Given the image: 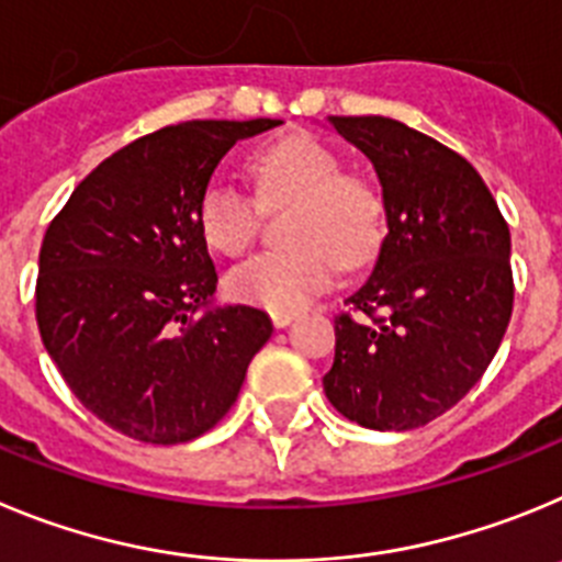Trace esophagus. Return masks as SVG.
Segmentation results:
<instances>
[{
	"instance_id": "34e87169",
	"label": "esophagus",
	"mask_w": 562,
	"mask_h": 562,
	"mask_svg": "<svg viewBox=\"0 0 562 562\" xmlns=\"http://www.w3.org/2000/svg\"><path fill=\"white\" fill-rule=\"evenodd\" d=\"M271 322H274V327H288L293 322V313L291 311H271Z\"/></svg>"
}]
</instances>
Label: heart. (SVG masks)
I'll return each instance as SVG.
<instances>
[{
  "instance_id": "obj_1",
  "label": "heart",
  "mask_w": 562,
  "mask_h": 562,
  "mask_svg": "<svg viewBox=\"0 0 562 562\" xmlns=\"http://www.w3.org/2000/svg\"><path fill=\"white\" fill-rule=\"evenodd\" d=\"M251 179L262 204L291 199L288 249L262 251L226 277L237 302L266 311H300L333 285L338 262L358 269L375 257L386 232L383 195L358 173H344L330 145L293 134L255 150ZM199 229L221 255H244L257 235V201L229 181H215L199 199Z\"/></svg>"
}]
</instances>
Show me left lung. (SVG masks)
<instances>
[{
  "mask_svg": "<svg viewBox=\"0 0 562 562\" xmlns=\"http://www.w3.org/2000/svg\"><path fill=\"white\" fill-rule=\"evenodd\" d=\"M327 123L372 161L389 232L336 316L322 383L358 426L408 431L457 406L502 344L515 293L509 226L457 150L389 117Z\"/></svg>",
  "mask_w": 562,
  "mask_h": 562,
  "instance_id": "obj_1",
  "label": "left lung"
}]
</instances>
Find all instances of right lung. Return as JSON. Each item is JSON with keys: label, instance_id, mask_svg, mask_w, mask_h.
<instances>
[{"label": "right lung", "instance_id": "add662e5", "mask_svg": "<svg viewBox=\"0 0 562 562\" xmlns=\"http://www.w3.org/2000/svg\"><path fill=\"white\" fill-rule=\"evenodd\" d=\"M280 120H193L100 161L53 218L35 322L72 394L114 431L179 445L218 426L271 338L249 305L195 316L218 285L199 199L226 150Z\"/></svg>", "mask_w": 562, "mask_h": 562}]
</instances>
